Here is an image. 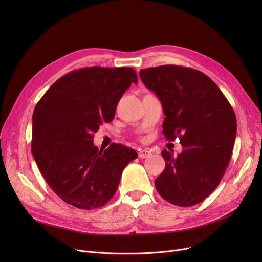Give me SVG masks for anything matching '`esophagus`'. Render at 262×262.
<instances>
[{
  "mask_svg": "<svg viewBox=\"0 0 262 262\" xmlns=\"http://www.w3.org/2000/svg\"><path fill=\"white\" fill-rule=\"evenodd\" d=\"M150 154H152V153H150L148 149H140L139 153H138L140 158H147L148 156H150Z\"/></svg>",
  "mask_w": 262,
  "mask_h": 262,
  "instance_id": "1",
  "label": "esophagus"
}]
</instances>
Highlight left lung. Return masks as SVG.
Returning a JSON list of instances; mask_svg holds the SVG:
<instances>
[{"label":"left lung","instance_id":"left-lung-1","mask_svg":"<svg viewBox=\"0 0 262 262\" xmlns=\"http://www.w3.org/2000/svg\"><path fill=\"white\" fill-rule=\"evenodd\" d=\"M139 74L161 102L164 137L169 141L178 137L184 147L175 157L161 152L166 168L155 180L156 190L173 205H196L225 173L236 139V115L215 82L201 71L167 64Z\"/></svg>","mask_w":262,"mask_h":262}]
</instances>
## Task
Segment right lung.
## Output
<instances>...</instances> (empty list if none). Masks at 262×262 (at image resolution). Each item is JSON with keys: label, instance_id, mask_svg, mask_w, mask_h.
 Masks as SVG:
<instances>
[{"label": "right lung", "instance_id": "add662e5", "mask_svg": "<svg viewBox=\"0 0 262 262\" xmlns=\"http://www.w3.org/2000/svg\"><path fill=\"white\" fill-rule=\"evenodd\" d=\"M133 82L138 77L132 68H82L55 81L35 107L33 157L50 188L74 207L104 206L124 168L138 156L122 144L104 152L93 144V134L114 120Z\"/></svg>", "mask_w": 262, "mask_h": 262}]
</instances>
